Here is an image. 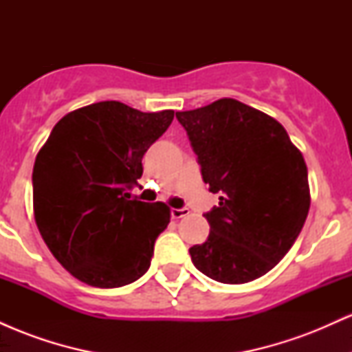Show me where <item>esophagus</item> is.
<instances>
[{
  "label": "esophagus",
  "mask_w": 352,
  "mask_h": 352,
  "mask_svg": "<svg viewBox=\"0 0 352 352\" xmlns=\"http://www.w3.org/2000/svg\"><path fill=\"white\" fill-rule=\"evenodd\" d=\"M188 208H172L170 210V215H172V218H175V220H179V218H184V217H187L188 215Z\"/></svg>",
  "instance_id": "esophagus-1"
}]
</instances>
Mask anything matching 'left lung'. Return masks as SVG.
<instances>
[{"label":"left lung","instance_id":"obj_1","mask_svg":"<svg viewBox=\"0 0 352 352\" xmlns=\"http://www.w3.org/2000/svg\"><path fill=\"white\" fill-rule=\"evenodd\" d=\"M220 204L204 213L210 235L188 250L212 280L240 285L263 276L289 252L309 212L308 168L285 127L235 99L177 112Z\"/></svg>","mask_w":352,"mask_h":352}]
</instances>
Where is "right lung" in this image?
Instances as JSON below:
<instances>
[{
    "mask_svg": "<svg viewBox=\"0 0 352 352\" xmlns=\"http://www.w3.org/2000/svg\"><path fill=\"white\" fill-rule=\"evenodd\" d=\"M173 111L140 112L117 100L64 116L36 157L34 218L64 268L96 288H119L151 266L170 221L165 204L132 199L142 157L168 129Z\"/></svg>",
    "mask_w": 352,
    "mask_h": 352,
    "instance_id": "add662e5",
    "label": "right lung"
}]
</instances>
